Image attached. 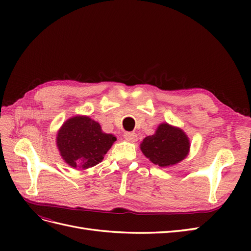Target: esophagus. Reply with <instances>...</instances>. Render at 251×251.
Listing matches in <instances>:
<instances>
[{
    "instance_id": "obj_1",
    "label": "esophagus",
    "mask_w": 251,
    "mask_h": 251,
    "mask_svg": "<svg viewBox=\"0 0 251 251\" xmlns=\"http://www.w3.org/2000/svg\"><path fill=\"white\" fill-rule=\"evenodd\" d=\"M124 137H125L126 140L130 141V142L137 141V134L134 133V132H126V133H125Z\"/></svg>"
}]
</instances>
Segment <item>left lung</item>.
<instances>
[{"instance_id":"left-lung-1","label":"left lung","mask_w":251,"mask_h":251,"mask_svg":"<svg viewBox=\"0 0 251 251\" xmlns=\"http://www.w3.org/2000/svg\"><path fill=\"white\" fill-rule=\"evenodd\" d=\"M140 149L154 164L165 168L183 160L188 153L189 141L180 128L162 124L154 135L143 139Z\"/></svg>"}]
</instances>
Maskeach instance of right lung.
<instances>
[{
  "label": "right lung",
  "mask_w": 251,
  "mask_h": 251,
  "mask_svg": "<svg viewBox=\"0 0 251 251\" xmlns=\"http://www.w3.org/2000/svg\"><path fill=\"white\" fill-rule=\"evenodd\" d=\"M115 140L113 135L101 131L100 124L87 116L67 120L56 137L57 148L64 160L79 170L100 163Z\"/></svg>",
  "instance_id": "add662e5"
}]
</instances>
